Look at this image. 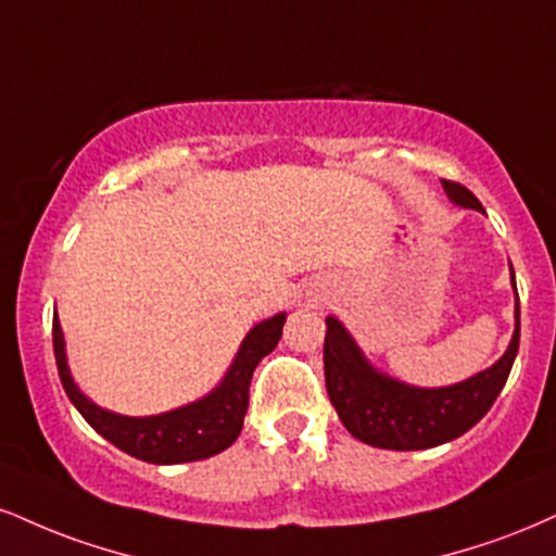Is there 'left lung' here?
Returning <instances> with one entry per match:
<instances>
[{
  "label": "left lung",
  "instance_id": "obj_1",
  "mask_svg": "<svg viewBox=\"0 0 556 556\" xmlns=\"http://www.w3.org/2000/svg\"><path fill=\"white\" fill-rule=\"evenodd\" d=\"M443 189L453 204L484 212L466 186L443 180ZM518 342L520 307L515 300V331L497 363L456 386L417 388L376 370L350 331L329 316L324 339L326 391L339 419L357 440L386 451H425L460 438L492 409L513 370Z\"/></svg>",
  "mask_w": 556,
  "mask_h": 556
}]
</instances>
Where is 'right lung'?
Segmentation results:
<instances>
[{
    "instance_id": "1",
    "label": "right lung",
    "mask_w": 556,
    "mask_h": 556,
    "mask_svg": "<svg viewBox=\"0 0 556 556\" xmlns=\"http://www.w3.org/2000/svg\"><path fill=\"white\" fill-rule=\"evenodd\" d=\"M287 313L261 320L243 339L232 359L230 370L225 372L223 383L193 404L178 409L152 414V417H124V414L100 409L79 391L66 365L64 333L59 316H53V354L62 386L75 409L83 414L85 422L109 443L122 447L129 456L147 460V464H189L217 456L230 447L243 430V417L249 412V386L253 370L261 359L277 346L282 339V326Z\"/></svg>"
}]
</instances>
